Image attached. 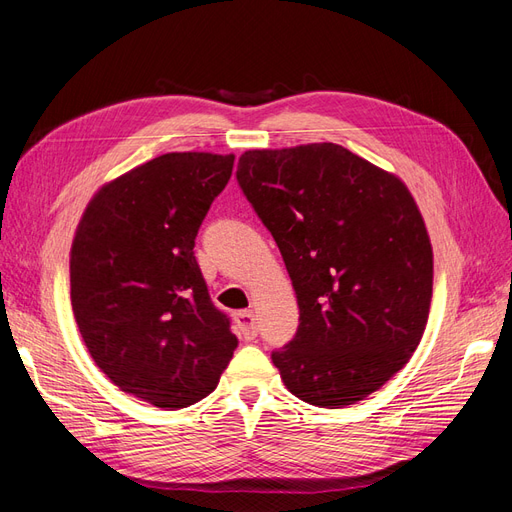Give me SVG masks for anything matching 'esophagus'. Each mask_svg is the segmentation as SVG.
I'll return each mask as SVG.
<instances>
[{
  "instance_id": "34e87169",
  "label": "esophagus",
  "mask_w": 512,
  "mask_h": 512,
  "mask_svg": "<svg viewBox=\"0 0 512 512\" xmlns=\"http://www.w3.org/2000/svg\"><path fill=\"white\" fill-rule=\"evenodd\" d=\"M239 329L243 333L245 339H254L258 335V324H256V314L252 312V309H245V312H239L235 316Z\"/></svg>"
}]
</instances>
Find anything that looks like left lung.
Listing matches in <instances>:
<instances>
[{"label":"left lung","instance_id":"obj_1","mask_svg":"<svg viewBox=\"0 0 512 512\" xmlns=\"http://www.w3.org/2000/svg\"><path fill=\"white\" fill-rule=\"evenodd\" d=\"M237 183L297 292V335L271 354L286 389L320 408L378 391L431 303V243L406 185L333 143L245 151Z\"/></svg>","mask_w":512,"mask_h":512}]
</instances>
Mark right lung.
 Wrapping results in <instances>:
<instances>
[{
    "label": "right lung",
    "instance_id": "add662e5",
    "mask_svg": "<svg viewBox=\"0 0 512 512\" xmlns=\"http://www.w3.org/2000/svg\"><path fill=\"white\" fill-rule=\"evenodd\" d=\"M235 156L164 153L106 183L76 228L70 297L91 359L164 410L215 391L237 348L194 256Z\"/></svg>",
    "mask_w": 512,
    "mask_h": 512
}]
</instances>
